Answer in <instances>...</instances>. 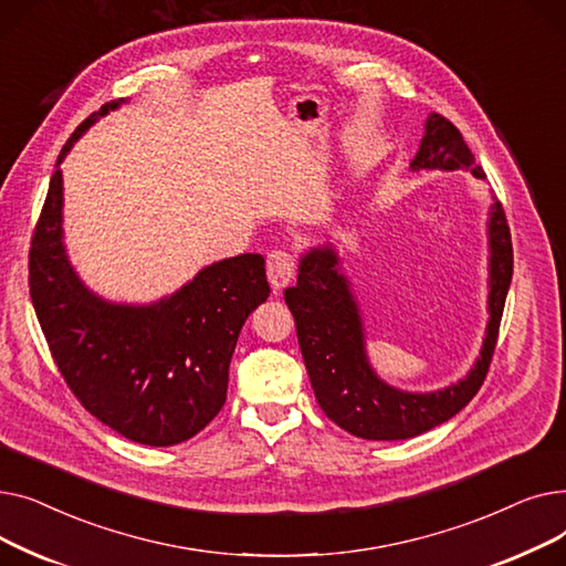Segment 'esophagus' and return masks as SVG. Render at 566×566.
Here are the masks:
<instances>
[{
  "mask_svg": "<svg viewBox=\"0 0 566 566\" xmlns=\"http://www.w3.org/2000/svg\"><path fill=\"white\" fill-rule=\"evenodd\" d=\"M293 271H295V263L286 250H273L268 254L265 273H268V282H271L275 291L284 289L293 280Z\"/></svg>",
  "mask_w": 566,
  "mask_h": 566,
  "instance_id": "esophagus-1",
  "label": "esophagus"
}]
</instances>
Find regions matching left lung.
Segmentation results:
<instances>
[{"instance_id": "1", "label": "left lung", "mask_w": 566, "mask_h": 566, "mask_svg": "<svg viewBox=\"0 0 566 566\" xmlns=\"http://www.w3.org/2000/svg\"><path fill=\"white\" fill-rule=\"evenodd\" d=\"M410 167L470 169L478 178H486L482 167L474 165L459 128L442 114L427 118V133ZM489 238V325L480 360L461 382L427 395L395 390L369 367L363 321L348 280L337 271V254L331 248H316L303 256L298 284L284 291V301L295 318L316 401L337 427L365 440H406L448 422L480 392L493 360L514 271L512 233L497 199L491 206Z\"/></svg>"}]
</instances>
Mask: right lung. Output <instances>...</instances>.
<instances>
[{"label": "right lung", "mask_w": 566, "mask_h": 566, "mask_svg": "<svg viewBox=\"0 0 566 566\" xmlns=\"http://www.w3.org/2000/svg\"><path fill=\"white\" fill-rule=\"evenodd\" d=\"M118 103L84 118L56 165ZM268 293L263 256L241 254L203 268L156 305L105 303L66 259L62 169H54L29 248V295L59 374L112 431L151 448L197 436L224 406L238 335Z\"/></svg>", "instance_id": "obj_1"}]
</instances>
